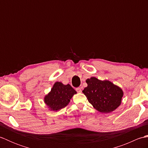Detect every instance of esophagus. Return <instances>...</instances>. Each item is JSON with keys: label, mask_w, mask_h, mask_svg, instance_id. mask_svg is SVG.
<instances>
[{"label": "esophagus", "mask_w": 148, "mask_h": 148, "mask_svg": "<svg viewBox=\"0 0 148 148\" xmlns=\"http://www.w3.org/2000/svg\"><path fill=\"white\" fill-rule=\"evenodd\" d=\"M76 91L78 93H81V89L80 88H76Z\"/></svg>", "instance_id": "obj_1"}]
</instances>
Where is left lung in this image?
<instances>
[{"label":"left lung","mask_w":148,"mask_h":148,"mask_svg":"<svg viewBox=\"0 0 148 148\" xmlns=\"http://www.w3.org/2000/svg\"><path fill=\"white\" fill-rule=\"evenodd\" d=\"M87 87L83 93L94 109L102 113H110L121 105L123 91L109 80L92 77L86 80Z\"/></svg>","instance_id":"8db88e82"}]
</instances>
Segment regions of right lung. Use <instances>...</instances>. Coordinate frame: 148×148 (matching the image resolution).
<instances>
[{"label":"right lung","instance_id":"1","mask_svg":"<svg viewBox=\"0 0 148 148\" xmlns=\"http://www.w3.org/2000/svg\"><path fill=\"white\" fill-rule=\"evenodd\" d=\"M76 93V91L69 84L65 85L58 81L55 83L51 91L44 97V102L50 111H57L65 108Z\"/></svg>","mask_w":148,"mask_h":148}]
</instances>
